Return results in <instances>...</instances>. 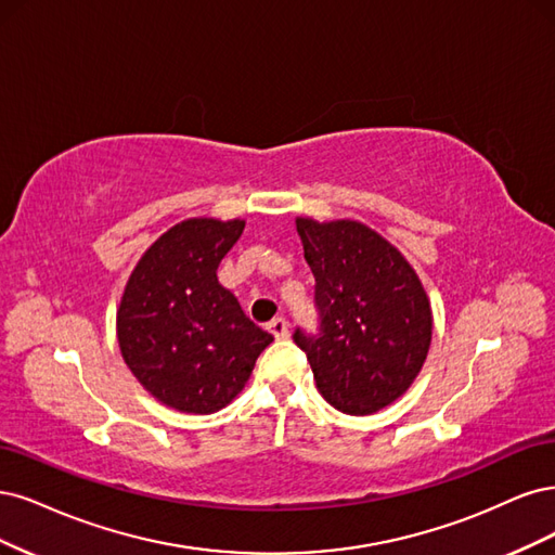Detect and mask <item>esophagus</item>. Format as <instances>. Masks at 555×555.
<instances>
[{"label": "esophagus", "mask_w": 555, "mask_h": 555, "mask_svg": "<svg viewBox=\"0 0 555 555\" xmlns=\"http://www.w3.org/2000/svg\"><path fill=\"white\" fill-rule=\"evenodd\" d=\"M267 330H270L274 334V338H279V341L281 338H288V323H285L283 318H274L272 323L267 325Z\"/></svg>", "instance_id": "obj_1"}]
</instances>
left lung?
Listing matches in <instances>:
<instances>
[{"mask_svg":"<svg viewBox=\"0 0 555 555\" xmlns=\"http://www.w3.org/2000/svg\"><path fill=\"white\" fill-rule=\"evenodd\" d=\"M315 276L320 334L295 332L315 387L346 415L364 417L395 403L420 375L434 336L431 301L395 244L373 228L297 217Z\"/></svg>","mask_w":555,"mask_h":555,"instance_id":"left-lung-1","label":"left lung"}]
</instances>
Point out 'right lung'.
Listing matches in <instances>:
<instances>
[{
	"label": "right lung",
	"mask_w": 555,
	"mask_h": 555,
	"mask_svg": "<svg viewBox=\"0 0 555 555\" xmlns=\"http://www.w3.org/2000/svg\"><path fill=\"white\" fill-rule=\"evenodd\" d=\"M244 225L207 217L177 223L140 256L124 285L117 307L124 362L156 401L180 413L225 408L274 341L217 279Z\"/></svg>",
	"instance_id": "add662e5"
}]
</instances>
